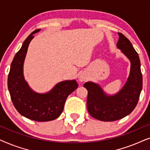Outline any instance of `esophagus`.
<instances>
[{"instance_id":"obj_1","label":"esophagus","mask_w":150,"mask_h":150,"mask_svg":"<svg viewBox=\"0 0 150 150\" xmlns=\"http://www.w3.org/2000/svg\"><path fill=\"white\" fill-rule=\"evenodd\" d=\"M79 81H81V82L85 81L86 80H87V76H86L84 74H81L79 76Z\"/></svg>"}]
</instances>
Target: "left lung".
<instances>
[{"instance_id": "1", "label": "left lung", "mask_w": 150, "mask_h": 150, "mask_svg": "<svg viewBox=\"0 0 150 150\" xmlns=\"http://www.w3.org/2000/svg\"><path fill=\"white\" fill-rule=\"evenodd\" d=\"M117 46L131 62L128 81L115 96H106L98 85L87 82L84 87L87 89V110L90 115L103 122H113L124 118L132 112L138 103L142 89L143 76L138 53L126 36L118 33Z\"/></svg>"}]
</instances>
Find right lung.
Listing matches in <instances>:
<instances>
[{
  "label": "right lung",
  "instance_id": "right-lung-1",
  "mask_svg": "<svg viewBox=\"0 0 150 150\" xmlns=\"http://www.w3.org/2000/svg\"><path fill=\"white\" fill-rule=\"evenodd\" d=\"M30 33L24 41L20 50L12 61L8 76V89L14 106L20 114L37 122H48L59 117L63 112L67 96L79 86L74 80L57 84L52 91L45 94L35 93L28 87L23 76V63L28 46L33 34Z\"/></svg>",
  "mask_w": 150,
  "mask_h": 150
}]
</instances>
